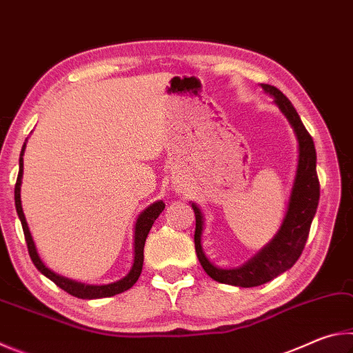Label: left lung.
<instances>
[{
    "label": "left lung",
    "mask_w": 353,
    "mask_h": 353,
    "mask_svg": "<svg viewBox=\"0 0 353 353\" xmlns=\"http://www.w3.org/2000/svg\"><path fill=\"white\" fill-rule=\"evenodd\" d=\"M261 88L274 98V103L290 121L299 141V160L294 183H292L283 223L276 236L243 266L235 268V270H221L207 259L202 250L201 236L202 229H204V216H202L201 208L194 202H191L196 216L194 248L201 266L216 282L243 286V288H252V286L270 282L294 265L305 248L310 225H312L319 202V179L316 172V149L312 135L303 126L291 101L279 88L270 85V83H261Z\"/></svg>",
    "instance_id": "8db88e82"
}]
</instances>
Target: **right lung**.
<instances>
[{"mask_svg": "<svg viewBox=\"0 0 353 353\" xmlns=\"http://www.w3.org/2000/svg\"><path fill=\"white\" fill-rule=\"evenodd\" d=\"M25 148L26 143L21 148V154H20V171H19V177H17V183H15V208L17 213H19V218L21 221V227L23 232H25V240L28 244V250L29 255H31V260L35 265V268L46 276L50 280H52L59 288H62L63 291H67L68 294L79 297V299H101V297H110L119 294V292L128 291L129 288H132L135 285L137 280H139L140 274H141V268H143V249H145V241L146 236L151 230V227L154 224V221L159 218V214L163 212L165 204L163 201H157L154 204L149 205L146 210H143L140 213L139 219L135 223V230H134V263L132 268L126 277H123L118 282H113L109 285H85L81 282H76V280L67 279L63 276H59L54 271H51L50 268H46V265L41 261L40 255L37 252V248H35L34 240L31 236V232H29V227L26 223L25 213H23V207H21V199H20V190H21V177H23V154H25Z\"/></svg>", "mask_w": 353, "mask_h": 353, "instance_id": "obj_1", "label": "right lung"}]
</instances>
